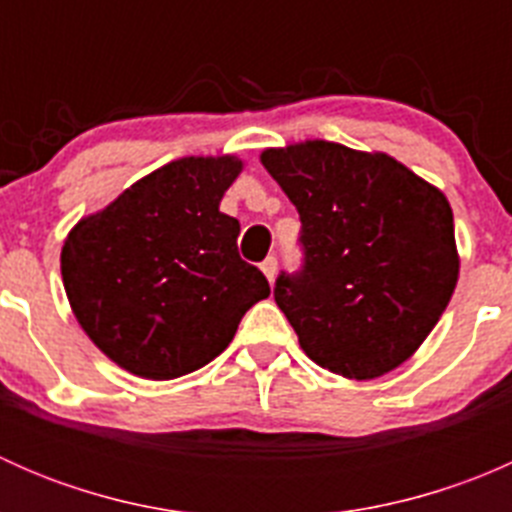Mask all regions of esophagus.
Here are the masks:
<instances>
[{
    "label": "esophagus",
    "instance_id": "1",
    "mask_svg": "<svg viewBox=\"0 0 512 512\" xmlns=\"http://www.w3.org/2000/svg\"><path fill=\"white\" fill-rule=\"evenodd\" d=\"M260 270L265 272L267 280L275 282V275H277V257H267V260L260 265Z\"/></svg>",
    "mask_w": 512,
    "mask_h": 512
}]
</instances>
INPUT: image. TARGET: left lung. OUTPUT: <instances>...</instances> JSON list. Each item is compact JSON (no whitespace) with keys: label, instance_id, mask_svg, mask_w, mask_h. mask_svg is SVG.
<instances>
[{"label":"left lung","instance_id":"left-lung-1","mask_svg":"<svg viewBox=\"0 0 512 512\" xmlns=\"http://www.w3.org/2000/svg\"><path fill=\"white\" fill-rule=\"evenodd\" d=\"M262 165L302 220V270L275 282L299 347L347 379L404 364L458 282L446 195L386 153L329 141L270 148Z\"/></svg>","mask_w":512,"mask_h":512}]
</instances>
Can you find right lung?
<instances>
[{"label":"right lung","instance_id":"right-lung-1","mask_svg":"<svg viewBox=\"0 0 512 512\" xmlns=\"http://www.w3.org/2000/svg\"><path fill=\"white\" fill-rule=\"evenodd\" d=\"M242 163L180 158L123 190L69 232L66 297L108 359L143 379H178L223 354L270 285L237 252L220 200Z\"/></svg>","mask_w":512,"mask_h":512}]
</instances>
